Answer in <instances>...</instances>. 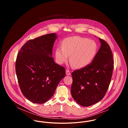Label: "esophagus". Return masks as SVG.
Returning a JSON list of instances; mask_svg holds the SVG:
<instances>
[{
    "label": "esophagus",
    "mask_w": 128,
    "mask_h": 128,
    "mask_svg": "<svg viewBox=\"0 0 128 128\" xmlns=\"http://www.w3.org/2000/svg\"><path fill=\"white\" fill-rule=\"evenodd\" d=\"M66 74L67 75H70L71 74V73H70V72L68 70H66Z\"/></svg>",
    "instance_id": "1"
}]
</instances>
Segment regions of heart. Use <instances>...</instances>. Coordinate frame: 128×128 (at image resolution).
Listing matches in <instances>:
<instances>
[{
	"mask_svg": "<svg viewBox=\"0 0 128 128\" xmlns=\"http://www.w3.org/2000/svg\"><path fill=\"white\" fill-rule=\"evenodd\" d=\"M96 43L88 38L82 37H70L65 38L61 43V47L55 50V57L57 62H66L70 56V62L72 66L81 68L89 65L98 52Z\"/></svg>",
	"mask_w": 128,
	"mask_h": 128,
	"instance_id": "1",
	"label": "heart"
}]
</instances>
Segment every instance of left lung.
<instances>
[{
	"label": "left lung",
	"instance_id": "obj_1",
	"mask_svg": "<svg viewBox=\"0 0 128 128\" xmlns=\"http://www.w3.org/2000/svg\"><path fill=\"white\" fill-rule=\"evenodd\" d=\"M101 46L91 64L72 73L71 94L80 105L88 106L103 99L110 85L114 68L109 44L99 38Z\"/></svg>",
	"mask_w": 128,
	"mask_h": 128
}]
</instances>
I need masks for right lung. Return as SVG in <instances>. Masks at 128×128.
I'll list each match as a JSON object with an SVG mask.
<instances>
[{
  "mask_svg": "<svg viewBox=\"0 0 128 128\" xmlns=\"http://www.w3.org/2000/svg\"><path fill=\"white\" fill-rule=\"evenodd\" d=\"M56 37L52 33L29 40L18 53L15 70L19 86L32 103L48 101L66 75L65 68L56 63L52 57Z\"/></svg>",
  "mask_w": 128,
  "mask_h": 128,
  "instance_id": "obj_1",
  "label": "right lung"
}]
</instances>
